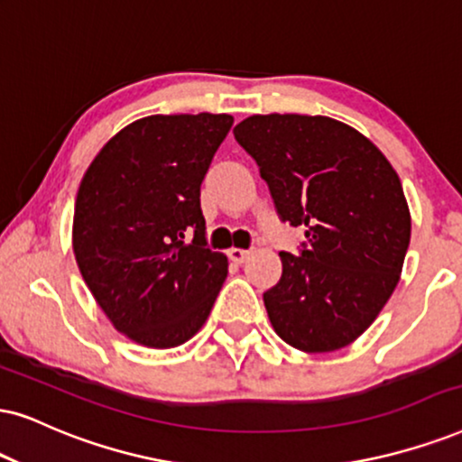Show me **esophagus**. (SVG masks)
I'll return each mask as SVG.
<instances>
[{"instance_id": "34e87169", "label": "esophagus", "mask_w": 462, "mask_h": 462, "mask_svg": "<svg viewBox=\"0 0 462 462\" xmlns=\"http://www.w3.org/2000/svg\"><path fill=\"white\" fill-rule=\"evenodd\" d=\"M227 255H230L232 262H236V264H243L245 260L249 258L251 255V249H241V247H232L230 251H227Z\"/></svg>"}]
</instances>
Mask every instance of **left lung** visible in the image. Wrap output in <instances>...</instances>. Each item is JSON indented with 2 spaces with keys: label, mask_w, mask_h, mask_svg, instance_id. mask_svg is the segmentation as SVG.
<instances>
[{
  "label": "left lung",
  "mask_w": 462,
  "mask_h": 462,
  "mask_svg": "<svg viewBox=\"0 0 462 462\" xmlns=\"http://www.w3.org/2000/svg\"><path fill=\"white\" fill-rule=\"evenodd\" d=\"M235 138L258 162L279 217L305 226L300 255L264 294L274 332L335 352L375 322L401 279L411 215L399 174L365 134L322 115H254Z\"/></svg>",
  "instance_id": "1"
}]
</instances>
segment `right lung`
<instances>
[{"instance_id": "add662e5", "label": "right lung", "mask_w": 462, "mask_h": 462, "mask_svg": "<svg viewBox=\"0 0 462 462\" xmlns=\"http://www.w3.org/2000/svg\"><path fill=\"white\" fill-rule=\"evenodd\" d=\"M232 124L211 113L143 116L80 180L76 264L110 324L138 346L189 341L226 282L227 258L207 247L200 185Z\"/></svg>"}]
</instances>
